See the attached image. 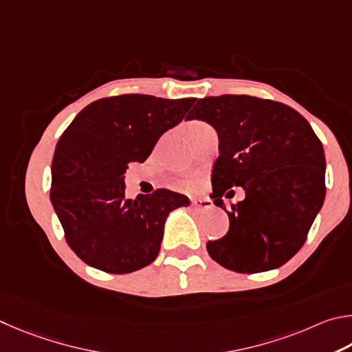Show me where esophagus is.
<instances>
[{
  "mask_svg": "<svg viewBox=\"0 0 352 352\" xmlns=\"http://www.w3.org/2000/svg\"><path fill=\"white\" fill-rule=\"evenodd\" d=\"M213 202L210 199H192V207L193 208H210Z\"/></svg>",
  "mask_w": 352,
  "mask_h": 352,
  "instance_id": "34e87169",
  "label": "esophagus"
}]
</instances>
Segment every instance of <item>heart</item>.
<instances>
[{"label": "heart", "mask_w": 352, "mask_h": 352, "mask_svg": "<svg viewBox=\"0 0 352 352\" xmlns=\"http://www.w3.org/2000/svg\"><path fill=\"white\" fill-rule=\"evenodd\" d=\"M195 125H199V122H192L188 126H195ZM186 186H187V188H195L196 184H195L193 181H188V182L186 184Z\"/></svg>", "instance_id": "b5f03b06"}]
</instances>
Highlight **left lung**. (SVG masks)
Masks as SVG:
<instances>
[{"instance_id": "obj_1", "label": "left lung", "mask_w": 352, "mask_h": 352, "mask_svg": "<svg viewBox=\"0 0 352 352\" xmlns=\"http://www.w3.org/2000/svg\"><path fill=\"white\" fill-rule=\"evenodd\" d=\"M217 129L219 156L212 171L213 202L243 186L244 201L227 212V235L208 241L221 266L239 274L283 266L305 244L323 206L326 159L309 122L285 103L252 96L199 98L186 117Z\"/></svg>"}]
</instances>
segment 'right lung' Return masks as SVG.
Here are the masks:
<instances>
[{
	"mask_svg": "<svg viewBox=\"0 0 352 352\" xmlns=\"http://www.w3.org/2000/svg\"><path fill=\"white\" fill-rule=\"evenodd\" d=\"M195 100L145 94L100 98L61 134L51 166V202L69 248L91 267L129 274L156 260L166 217L190 199L166 188L126 199L123 179L128 164L144 162Z\"/></svg>",
	"mask_w": 352,
	"mask_h": 352,
	"instance_id": "1",
	"label": "right lung"
}]
</instances>
